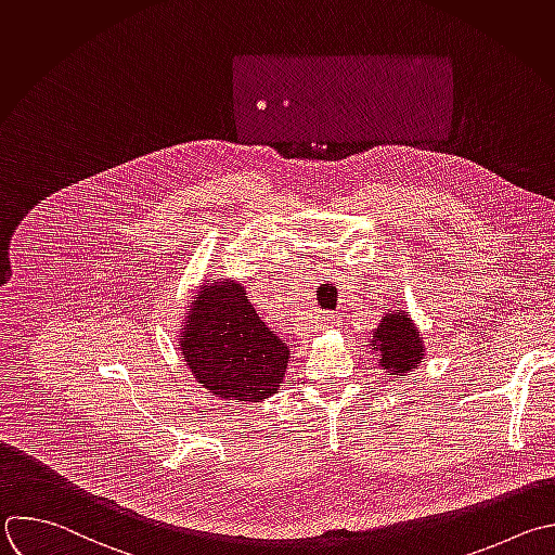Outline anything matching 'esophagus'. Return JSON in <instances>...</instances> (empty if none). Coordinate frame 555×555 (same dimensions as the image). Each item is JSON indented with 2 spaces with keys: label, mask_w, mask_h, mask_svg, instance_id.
I'll return each instance as SVG.
<instances>
[{
  "label": "esophagus",
  "mask_w": 555,
  "mask_h": 555,
  "mask_svg": "<svg viewBox=\"0 0 555 555\" xmlns=\"http://www.w3.org/2000/svg\"><path fill=\"white\" fill-rule=\"evenodd\" d=\"M337 324H339V315H335V313L322 315V326H324V328H333V326H337Z\"/></svg>",
  "instance_id": "esophagus-1"
}]
</instances>
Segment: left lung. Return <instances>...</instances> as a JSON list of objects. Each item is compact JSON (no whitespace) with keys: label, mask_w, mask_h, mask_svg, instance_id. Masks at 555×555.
<instances>
[{"label":"left lung","mask_w":555,"mask_h":555,"mask_svg":"<svg viewBox=\"0 0 555 555\" xmlns=\"http://www.w3.org/2000/svg\"><path fill=\"white\" fill-rule=\"evenodd\" d=\"M373 352L382 371L405 377L423 359L425 346L418 328L405 313L384 315L373 333Z\"/></svg>","instance_id":"left-lung-1"}]
</instances>
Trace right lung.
<instances>
[{"instance_id":"obj_1","label":"right lung","mask_w":555,"mask_h":555,"mask_svg":"<svg viewBox=\"0 0 555 555\" xmlns=\"http://www.w3.org/2000/svg\"><path fill=\"white\" fill-rule=\"evenodd\" d=\"M178 346L198 384L235 403L272 397L289 361L287 344L266 326L244 287L229 281L198 292Z\"/></svg>"}]
</instances>
